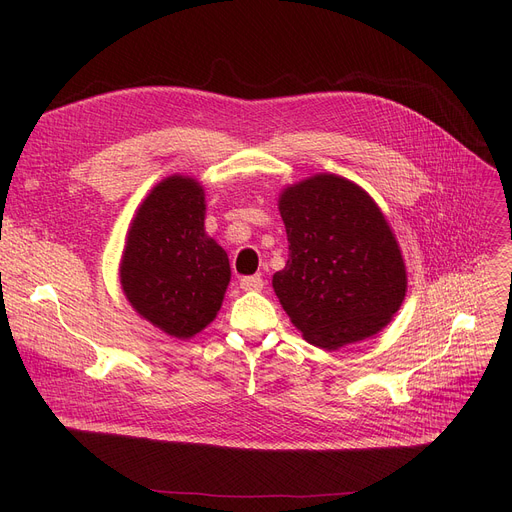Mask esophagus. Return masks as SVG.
I'll list each match as a JSON object with an SVG mask.
<instances>
[{
	"mask_svg": "<svg viewBox=\"0 0 512 512\" xmlns=\"http://www.w3.org/2000/svg\"><path fill=\"white\" fill-rule=\"evenodd\" d=\"M240 288L242 290H261L263 288V278L261 276H245V278H240Z\"/></svg>",
	"mask_w": 512,
	"mask_h": 512,
	"instance_id": "1",
	"label": "esophagus"
}]
</instances>
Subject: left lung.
<instances>
[{"mask_svg": "<svg viewBox=\"0 0 512 512\" xmlns=\"http://www.w3.org/2000/svg\"><path fill=\"white\" fill-rule=\"evenodd\" d=\"M288 261L274 290L305 340L336 351L380 332L400 309L407 272L373 199L351 180L317 174L280 197Z\"/></svg>", "mask_w": 512, "mask_h": 512, "instance_id": "left-lung-1", "label": "left lung"}]
</instances>
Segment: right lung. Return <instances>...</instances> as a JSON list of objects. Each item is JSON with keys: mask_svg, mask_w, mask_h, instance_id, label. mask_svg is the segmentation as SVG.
<instances>
[{"mask_svg": "<svg viewBox=\"0 0 512 512\" xmlns=\"http://www.w3.org/2000/svg\"><path fill=\"white\" fill-rule=\"evenodd\" d=\"M203 224L201 184L170 176L139 207L122 255L126 299L174 338H191L213 321L230 282L228 255Z\"/></svg>", "mask_w": 512, "mask_h": 512, "instance_id": "1", "label": "right lung"}]
</instances>
